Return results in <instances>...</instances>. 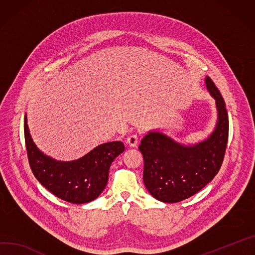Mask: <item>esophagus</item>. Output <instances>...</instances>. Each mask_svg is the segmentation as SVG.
Wrapping results in <instances>:
<instances>
[{"label": "esophagus", "mask_w": 255, "mask_h": 255, "mask_svg": "<svg viewBox=\"0 0 255 255\" xmlns=\"http://www.w3.org/2000/svg\"><path fill=\"white\" fill-rule=\"evenodd\" d=\"M126 143L130 147H136L138 144V137L136 135H131L127 138Z\"/></svg>", "instance_id": "1"}]
</instances>
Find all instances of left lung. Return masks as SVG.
Returning <instances> with one entry per match:
<instances>
[{"label":"left lung","instance_id":"obj_1","mask_svg":"<svg viewBox=\"0 0 255 255\" xmlns=\"http://www.w3.org/2000/svg\"><path fill=\"white\" fill-rule=\"evenodd\" d=\"M205 86L216 101L218 119L204 140L184 144L155 129L146 133L139 145L144 159V185L159 201L176 203L191 197L215 178L222 166L229 134L228 113L219 89L208 76Z\"/></svg>","mask_w":255,"mask_h":255}]
</instances>
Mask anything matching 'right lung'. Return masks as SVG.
Listing matches in <instances>:
<instances>
[{
	"mask_svg": "<svg viewBox=\"0 0 255 255\" xmlns=\"http://www.w3.org/2000/svg\"><path fill=\"white\" fill-rule=\"evenodd\" d=\"M24 136L31 171L37 181L57 197L75 204L98 198L107 186L109 170L125 147L121 141L98 145L74 160H57L44 154L33 142L24 118Z\"/></svg>",
	"mask_w": 255,
	"mask_h": 255,
	"instance_id": "add662e5",
	"label": "right lung"
}]
</instances>
